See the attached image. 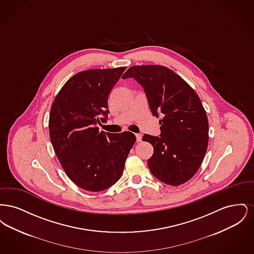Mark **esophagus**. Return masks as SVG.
<instances>
[{"instance_id": "34e87169", "label": "esophagus", "mask_w": 254, "mask_h": 254, "mask_svg": "<svg viewBox=\"0 0 254 254\" xmlns=\"http://www.w3.org/2000/svg\"><path fill=\"white\" fill-rule=\"evenodd\" d=\"M135 136H136V140H137V142H141V141H142V134H140V133H136V134H135Z\"/></svg>"}]
</instances>
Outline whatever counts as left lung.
<instances>
[{
  "label": "left lung",
  "instance_id": "obj_1",
  "mask_svg": "<svg viewBox=\"0 0 254 254\" xmlns=\"http://www.w3.org/2000/svg\"><path fill=\"white\" fill-rule=\"evenodd\" d=\"M143 86L152 114L161 115L160 137L145 134L153 146L147 166L158 180L180 186L200 168L208 145V121L197 93L181 77L163 65H133L122 76Z\"/></svg>",
  "mask_w": 254,
  "mask_h": 254
}]
</instances>
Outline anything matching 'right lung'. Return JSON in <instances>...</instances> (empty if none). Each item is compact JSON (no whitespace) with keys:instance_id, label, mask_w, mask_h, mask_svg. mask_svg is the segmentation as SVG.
Here are the masks:
<instances>
[{"instance_id":"1","label":"right lung","mask_w":254,"mask_h":254,"mask_svg":"<svg viewBox=\"0 0 254 254\" xmlns=\"http://www.w3.org/2000/svg\"><path fill=\"white\" fill-rule=\"evenodd\" d=\"M126 66L88 69L72 76L55 97L49 136L61 166L81 189L102 191L120 179L136 141L129 131H99L109 113L108 99Z\"/></svg>"}]
</instances>
